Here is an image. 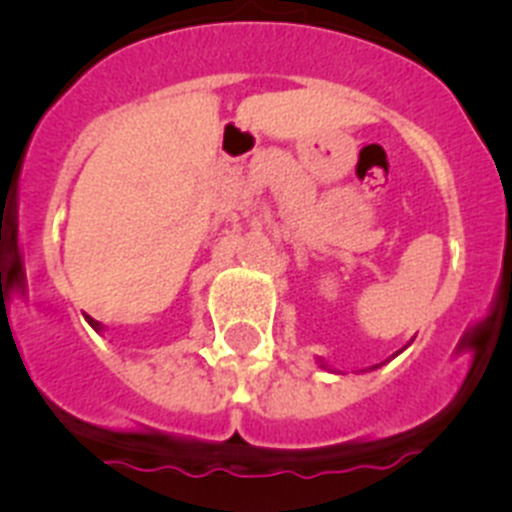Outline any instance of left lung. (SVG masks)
I'll use <instances>...</instances> for the list:
<instances>
[{
    "mask_svg": "<svg viewBox=\"0 0 512 512\" xmlns=\"http://www.w3.org/2000/svg\"><path fill=\"white\" fill-rule=\"evenodd\" d=\"M318 364H320V366H323V369H328V364H325V361H323V359H318ZM374 369H377V366H374ZM328 372H330V369H328Z\"/></svg>",
    "mask_w": 512,
    "mask_h": 512,
    "instance_id": "obj_1",
    "label": "left lung"
}]
</instances>
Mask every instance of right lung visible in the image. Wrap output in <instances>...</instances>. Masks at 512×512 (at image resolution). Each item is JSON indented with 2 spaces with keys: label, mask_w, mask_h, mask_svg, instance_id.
Returning a JSON list of instances; mask_svg holds the SVG:
<instances>
[{
  "label": "right lung",
  "mask_w": 512,
  "mask_h": 512,
  "mask_svg": "<svg viewBox=\"0 0 512 512\" xmlns=\"http://www.w3.org/2000/svg\"><path fill=\"white\" fill-rule=\"evenodd\" d=\"M87 323L92 325V328L97 330V333H102V323H97V320H94V318H87Z\"/></svg>",
  "instance_id": "add662e5"
}]
</instances>
